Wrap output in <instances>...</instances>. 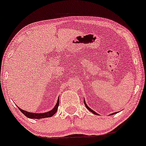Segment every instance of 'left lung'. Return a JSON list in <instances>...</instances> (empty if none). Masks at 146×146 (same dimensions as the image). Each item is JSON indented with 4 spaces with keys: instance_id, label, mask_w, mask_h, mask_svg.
Masks as SVG:
<instances>
[{
    "instance_id": "left-lung-1",
    "label": "left lung",
    "mask_w": 146,
    "mask_h": 146,
    "mask_svg": "<svg viewBox=\"0 0 146 146\" xmlns=\"http://www.w3.org/2000/svg\"><path fill=\"white\" fill-rule=\"evenodd\" d=\"M84 104H85V106H86V108H87V109H88V110H89L91 112V113H93V114H95V115H98V113H95V112L93 111V110H91V109H90V108H89V107H88V106H87V105L86 104V103H85V102H84ZM115 113H113V114H115ZM111 115H112V114H111Z\"/></svg>"
}]
</instances>
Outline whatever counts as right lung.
<instances>
[{
    "mask_svg": "<svg viewBox=\"0 0 146 146\" xmlns=\"http://www.w3.org/2000/svg\"><path fill=\"white\" fill-rule=\"evenodd\" d=\"M58 106H59V99L58 100V102H57L56 106L53 108V109L50 110V111L47 112V113H29V112H27V111H25V110H22L20 108H19V110L22 112V113L24 114L25 116L29 117V118H31V119H42V118H46V117H51L53 116V115L56 113L57 110H58Z\"/></svg>",
    "mask_w": 146,
    "mask_h": 146,
    "instance_id": "1",
    "label": "right lung"
}]
</instances>
